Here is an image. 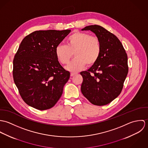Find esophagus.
<instances>
[{"mask_svg":"<svg viewBox=\"0 0 148 148\" xmlns=\"http://www.w3.org/2000/svg\"><path fill=\"white\" fill-rule=\"evenodd\" d=\"M77 73H71V76H73L74 75H75Z\"/></svg>","mask_w":148,"mask_h":148,"instance_id":"34e87169","label":"esophagus"}]
</instances>
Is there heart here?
Instances as JSON below:
<instances>
[{
    "label": "heart",
    "instance_id": "obj_1",
    "mask_svg": "<svg viewBox=\"0 0 148 148\" xmlns=\"http://www.w3.org/2000/svg\"><path fill=\"white\" fill-rule=\"evenodd\" d=\"M66 42V45L60 44L56 47L55 54L60 63L67 65L73 53L75 59L66 67L70 71H79L86 64L92 66L100 56L101 45L99 39L88 33L75 31L68 37Z\"/></svg>",
    "mask_w": 148,
    "mask_h": 148
}]
</instances>
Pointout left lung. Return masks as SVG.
Wrapping results in <instances>:
<instances>
[{"mask_svg":"<svg viewBox=\"0 0 148 148\" xmlns=\"http://www.w3.org/2000/svg\"><path fill=\"white\" fill-rule=\"evenodd\" d=\"M82 30L96 34L101 42V52L96 63L80 72L83 78L81 90L92 104L105 106L122 91L128 72L127 53L119 39L104 27L91 25Z\"/></svg>","mask_w":148,"mask_h":148,"instance_id":"left-lung-1","label":"left lung"}]
</instances>
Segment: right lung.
I'll return each instance as SVG.
<instances>
[{
    "mask_svg": "<svg viewBox=\"0 0 148 148\" xmlns=\"http://www.w3.org/2000/svg\"><path fill=\"white\" fill-rule=\"evenodd\" d=\"M36 31L22 40L13 60V78L23 101L38 110L50 109L58 101L70 77L55 54L56 47L70 33Z\"/></svg>",
    "mask_w": 148,
    "mask_h": 148,
    "instance_id": "obj_1",
    "label": "right lung"
}]
</instances>
